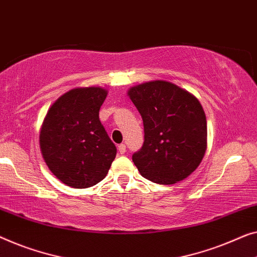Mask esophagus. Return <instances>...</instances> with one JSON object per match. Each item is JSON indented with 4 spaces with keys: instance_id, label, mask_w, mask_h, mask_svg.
Listing matches in <instances>:
<instances>
[{
    "instance_id": "1",
    "label": "esophagus",
    "mask_w": 257,
    "mask_h": 257,
    "mask_svg": "<svg viewBox=\"0 0 257 257\" xmlns=\"http://www.w3.org/2000/svg\"><path fill=\"white\" fill-rule=\"evenodd\" d=\"M118 152H119L120 154H125V152H126V146L124 144H120L119 146H118Z\"/></svg>"
}]
</instances>
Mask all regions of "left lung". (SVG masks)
I'll return each mask as SVG.
<instances>
[{
  "label": "left lung",
  "instance_id": "left-lung-1",
  "mask_svg": "<svg viewBox=\"0 0 257 257\" xmlns=\"http://www.w3.org/2000/svg\"><path fill=\"white\" fill-rule=\"evenodd\" d=\"M127 96L144 121V145L132 155L141 176L158 184L183 181L200 165L207 147L202 104L191 92L163 80L131 87Z\"/></svg>",
  "mask_w": 257,
  "mask_h": 257
}]
</instances>
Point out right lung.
<instances>
[{
	"label": "right lung",
	"instance_id": "add662e5",
	"mask_svg": "<svg viewBox=\"0 0 257 257\" xmlns=\"http://www.w3.org/2000/svg\"><path fill=\"white\" fill-rule=\"evenodd\" d=\"M106 96L102 87L74 88L52 104L44 118L39 133L43 159L68 187L97 184L116 158V146L98 117Z\"/></svg>",
	"mask_w": 257,
	"mask_h": 257
}]
</instances>
